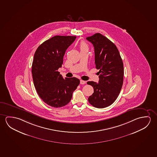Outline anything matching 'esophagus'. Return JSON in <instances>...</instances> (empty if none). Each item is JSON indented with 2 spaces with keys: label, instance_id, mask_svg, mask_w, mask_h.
<instances>
[{
  "label": "esophagus",
  "instance_id": "34e87169",
  "mask_svg": "<svg viewBox=\"0 0 157 157\" xmlns=\"http://www.w3.org/2000/svg\"><path fill=\"white\" fill-rule=\"evenodd\" d=\"M86 82L85 81H83V80H80V84H81V85H84L85 84Z\"/></svg>",
  "mask_w": 157,
  "mask_h": 157
}]
</instances>
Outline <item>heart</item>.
I'll list each match as a JSON object with an SVG mask.
<instances>
[{
    "label": "heart",
    "instance_id": "b5f03b06",
    "mask_svg": "<svg viewBox=\"0 0 157 157\" xmlns=\"http://www.w3.org/2000/svg\"><path fill=\"white\" fill-rule=\"evenodd\" d=\"M80 49L81 50H88V46L87 43L85 42H81L80 43Z\"/></svg>",
    "mask_w": 157,
    "mask_h": 157
}]
</instances>
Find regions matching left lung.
Masks as SVG:
<instances>
[{
    "instance_id": "obj_1",
    "label": "left lung",
    "mask_w": 157,
    "mask_h": 157,
    "mask_svg": "<svg viewBox=\"0 0 157 157\" xmlns=\"http://www.w3.org/2000/svg\"><path fill=\"white\" fill-rule=\"evenodd\" d=\"M94 48L95 67L99 70L97 83L87 82L94 88L88 101L94 107L102 109L113 104L122 89L124 68L116 46L104 35L96 33L86 38Z\"/></svg>"
}]
</instances>
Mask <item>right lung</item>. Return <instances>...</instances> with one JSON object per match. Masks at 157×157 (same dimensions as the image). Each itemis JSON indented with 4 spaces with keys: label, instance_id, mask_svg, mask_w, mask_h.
Wrapping results in <instances>:
<instances>
[{
    "label": "right lung",
    "instance_id": "1",
    "mask_svg": "<svg viewBox=\"0 0 157 157\" xmlns=\"http://www.w3.org/2000/svg\"><path fill=\"white\" fill-rule=\"evenodd\" d=\"M76 36L56 35L38 47L32 67L33 80L37 94L43 101L53 107L67 105L80 84L76 77L63 78L58 72L66 50Z\"/></svg>",
    "mask_w": 157,
    "mask_h": 157
}]
</instances>
